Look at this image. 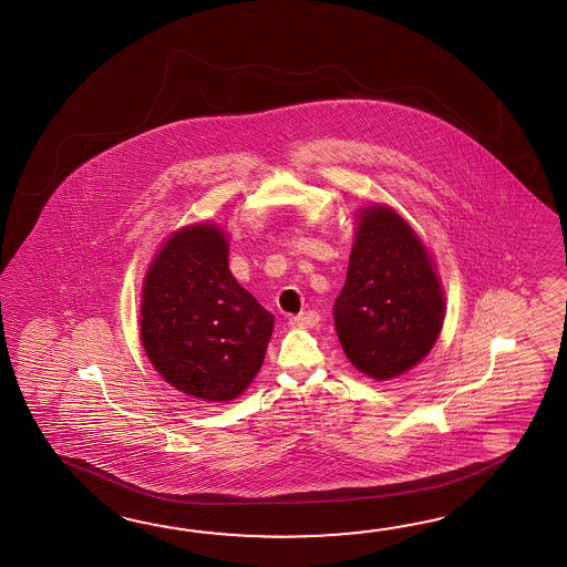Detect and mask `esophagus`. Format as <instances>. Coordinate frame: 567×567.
Masks as SVG:
<instances>
[{"mask_svg":"<svg viewBox=\"0 0 567 567\" xmlns=\"http://www.w3.org/2000/svg\"><path fill=\"white\" fill-rule=\"evenodd\" d=\"M319 313L317 311H305V313L290 317L289 323L292 328H315L319 323Z\"/></svg>","mask_w":567,"mask_h":567,"instance_id":"1","label":"esophagus"}]
</instances>
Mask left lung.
I'll return each mask as SVG.
<instances>
[{"instance_id": "obj_1", "label": "left lung", "mask_w": 567, "mask_h": 567, "mask_svg": "<svg viewBox=\"0 0 567 567\" xmlns=\"http://www.w3.org/2000/svg\"><path fill=\"white\" fill-rule=\"evenodd\" d=\"M443 309L440 278L415 231L389 207L365 209L333 302L348 360L377 380L403 374L433 348Z\"/></svg>"}]
</instances>
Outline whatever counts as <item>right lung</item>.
Masks as SVG:
<instances>
[{"label":"right lung","instance_id":"obj_1","mask_svg":"<svg viewBox=\"0 0 567 567\" xmlns=\"http://www.w3.org/2000/svg\"><path fill=\"white\" fill-rule=\"evenodd\" d=\"M140 336L152 365L176 391L231 401L265 362L275 317L227 268V239L212 224L164 244L144 280Z\"/></svg>","mask_w":567,"mask_h":567}]
</instances>
